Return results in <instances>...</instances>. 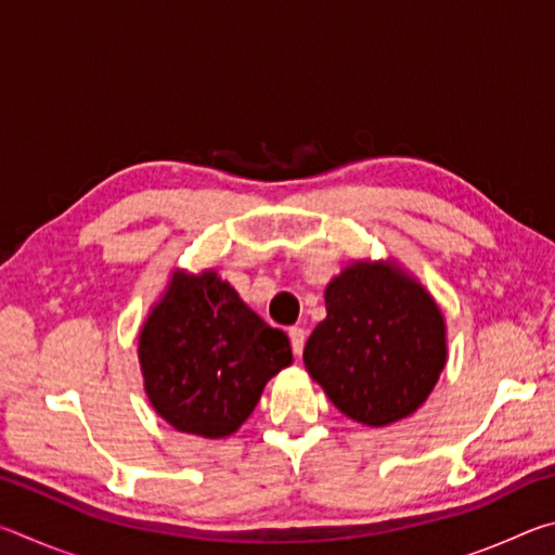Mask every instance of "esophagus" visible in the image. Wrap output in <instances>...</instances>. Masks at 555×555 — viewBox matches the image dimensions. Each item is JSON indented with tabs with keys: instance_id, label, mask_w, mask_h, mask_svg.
Here are the masks:
<instances>
[{
	"instance_id": "34e87169",
	"label": "esophagus",
	"mask_w": 555,
	"mask_h": 555,
	"mask_svg": "<svg viewBox=\"0 0 555 555\" xmlns=\"http://www.w3.org/2000/svg\"><path fill=\"white\" fill-rule=\"evenodd\" d=\"M288 337H291V347H294V352L296 354L304 352V345H306V331H304V327H298V325L288 327Z\"/></svg>"
}]
</instances>
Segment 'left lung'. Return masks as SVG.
I'll list each match as a JSON object with an SVG mask.
<instances>
[{
    "instance_id": "8db88e82",
    "label": "left lung",
    "mask_w": 555,
    "mask_h": 555,
    "mask_svg": "<svg viewBox=\"0 0 555 555\" xmlns=\"http://www.w3.org/2000/svg\"><path fill=\"white\" fill-rule=\"evenodd\" d=\"M306 370L357 424L384 428L424 406L448 362L436 298L393 259H357L325 286Z\"/></svg>"
}]
</instances>
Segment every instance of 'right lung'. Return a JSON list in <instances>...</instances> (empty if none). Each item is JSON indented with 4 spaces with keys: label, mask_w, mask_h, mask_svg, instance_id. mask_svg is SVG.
I'll return each mask as SVG.
<instances>
[{
    "label": "right lung",
    "mask_w": 555,
    "mask_h": 555,
    "mask_svg": "<svg viewBox=\"0 0 555 555\" xmlns=\"http://www.w3.org/2000/svg\"><path fill=\"white\" fill-rule=\"evenodd\" d=\"M137 352L158 416L210 440L237 434L267 382L294 362L286 333L261 321L215 269H173Z\"/></svg>",
    "instance_id": "obj_1"
}]
</instances>
